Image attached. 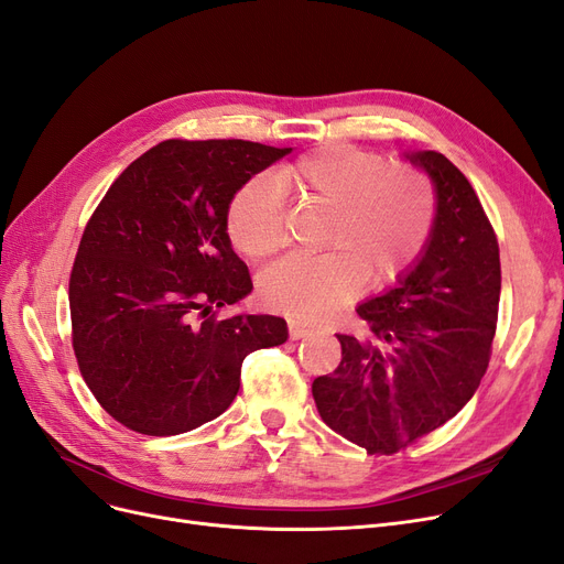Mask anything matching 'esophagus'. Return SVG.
<instances>
[{
	"instance_id": "1",
	"label": "esophagus",
	"mask_w": 564,
	"mask_h": 564,
	"mask_svg": "<svg viewBox=\"0 0 564 564\" xmlns=\"http://www.w3.org/2000/svg\"><path fill=\"white\" fill-rule=\"evenodd\" d=\"M312 333H314V326H312V324H305V322H299V319H289V335H291V340H301V337L312 335Z\"/></svg>"
}]
</instances>
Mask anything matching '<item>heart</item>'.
I'll list each match as a JSON object with an SVG mask.
<instances>
[{
  "label": "heart",
  "instance_id": "b5f03b06",
  "mask_svg": "<svg viewBox=\"0 0 564 564\" xmlns=\"http://www.w3.org/2000/svg\"><path fill=\"white\" fill-rule=\"evenodd\" d=\"M278 185L303 204L330 210L319 257H289L261 278L263 301L291 317L317 319L370 289L395 282L431 242L437 219L433 180L384 154L324 145L278 171ZM227 231L236 250L263 261L282 250L286 208L273 183L252 177L231 198Z\"/></svg>",
  "mask_w": 564,
  "mask_h": 564
}]
</instances>
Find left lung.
<instances>
[{
    "mask_svg": "<svg viewBox=\"0 0 564 564\" xmlns=\"http://www.w3.org/2000/svg\"><path fill=\"white\" fill-rule=\"evenodd\" d=\"M408 160L431 175L437 219L419 263L358 305L360 335L337 333L343 360L312 381L324 423L391 456L454 419L486 375L500 305V247L477 192L444 154Z\"/></svg>",
    "mask_w": 564,
    "mask_h": 564,
    "instance_id": "8db88e82",
    "label": "left lung"
}]
</instances>
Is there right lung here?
Wrapping results in <instances>:
<instances>
[{
    "mask_svg": "<svg viewBox=\"0 0 564 564\" xmlns=\"http://www.w3.org/2000/svg\"><path fill=\"white\" fill-rule=\"evenodd\" d=\"M291 148L169 139L131 162L83 231L69 278L72 345L101 408L141 435L229 410L247 354L286 343L270 314L217 319L252 291L227 234L234 194Z\"/></svg>",
    "mask_w": 564,
    "mask_h": 564,
    "instance_id": "add662e5",
    "label": "right lung"
}]
</instances>
